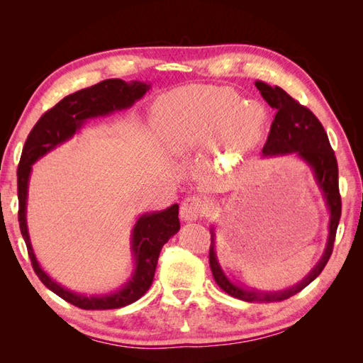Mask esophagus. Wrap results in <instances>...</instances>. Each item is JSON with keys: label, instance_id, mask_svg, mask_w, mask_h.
<instances>
[{"label": "esophagus", "instance_id": "obj_1", "mask_svg": "<svg viewBox=\"0 0 363 363\" xmlns=\"http://www.w3.org/2000/svg\"><path fill=\"white\" fill-rule=\"evenodd\" d=\"M208 211V206L206 201L196 199V196H189L182 203L180 207V216L184 219V221H196L204 213Z\"/></svg>", "mask_w": 363, "mask_h": 363}]
</instances>
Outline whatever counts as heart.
Returning <instances> with one entry per match:
<instances>
[{
    "label": "heart",
    "mask_w": 363,
    "mask_h": 363,
    "mask_svg": "<svg viewBox=\"0 0 363 363\" xmlns=\"http://www.w3.org/2000/svg\"><path fill=\"white\" fill-rule=\"evenodd\" d=\"M236 91L218 86H194L162 96L155 116L164 140L177 152L206 148L213 142L230 151L255 148L268 123L257 101H240Z\"/></svg>",
    "instance_id": "obj_1"
}]
</instances>
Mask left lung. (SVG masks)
<instances>
[{"mask_svg":"<svg viewBox=\"0 0 363 363\" xmlns=\"http://www.w3.org/2000/svg\"><path fill=\"white\" fill-rule=\"evenodd\" d=\"M256 87L267 103L272 108H276V116H274L271 124L267 144L262 150V156L276 157L294 155L311 168L315 183L323 195L325 208L328 211V233L325 248L321 259L316 262V265L300 283L281 291H260L230 280L216 256V232L215 225H212V244L211 251H208V263H211V269L218 286L228 295L248 303H276L298 294L307 284L312 283L320 276L325 263L332 256L336 228L340 218L337 162L324 127L309 108L296 103L289 94L284 92L279 86L272 87L263 82H256Z\"/></svg>","mask_w":363,"mask_h":363,"instance_id":"8db88e82","label":"left lung"}]
</instances>
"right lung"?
<instances>
[{"label": "right lung", "mask_w": 363, "mask_h": 363, "mask_svg": "<svg viewBox=\"0 0 363 363\" xmlns=\"http://www.w3.org/2000/svg\"><path fill=\"white\" fill-rule=\"evenodd\" d=\"M151 84L144 82H124L119 79L104 80L86 89L77 91L43 113L30 131L18 167L19 227L26 240L31 265L40 281L65 301L84 311L119 309L139 300L155 279L162 247L180 230L179 204H172L159 212H147L138 216L131 230L130 251L133 256V271L128 280L116 291L106 294H80L62 286L42 269L33 250L27 225V199L31 167L40 157L79 133L87 119L107 116L130 108L150 91Z\"/></svg>", "instance_id": "obj_1"}]
</instances>
